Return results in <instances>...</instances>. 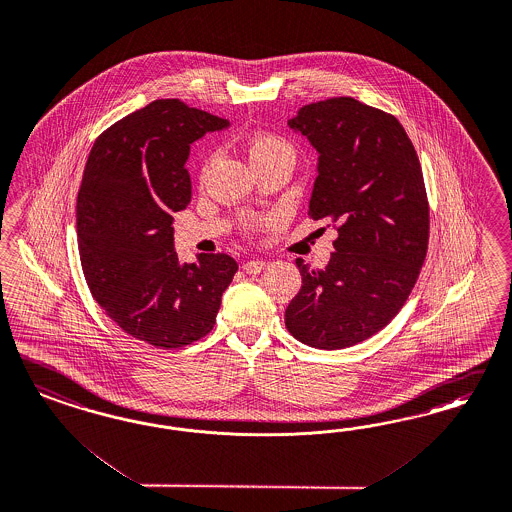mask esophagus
<instances>
[{
	"label": "esophagus",
	"instance_id": "esophagus-1",
	"mask_svg": "<svg viewBox=\"0 0 512 512\" xmlns=\"http://www.w3.org/2000/svg\"><path fill=\"white\" fill-rule=\"evenodd\" d=\"M242 268H244L246 274H259V272L265 270L266 261H263V259H251V261H246Z\"/></svg>",
	"mask_w": 512,
	"mask_h": 512
}]
</instances>
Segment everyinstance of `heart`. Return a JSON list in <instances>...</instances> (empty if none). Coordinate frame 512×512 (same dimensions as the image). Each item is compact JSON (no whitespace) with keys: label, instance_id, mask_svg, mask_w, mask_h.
<instances>
[{"label":"heart","instance_id":"1","mask_svg":"<svg viewBox=\"0 0 512 512\" xmlns=\"http://www.w3.org/2000/svg\"><path fill=\"white\" fill-rule=\"evenodd\" d=\"M247 160L259 162V160L272 159V157H285L293 160V149L287 141L280 140L276 136H255L247 141Z\"/></svg>","mask_w":512,"mask_h":512}]
</instances>
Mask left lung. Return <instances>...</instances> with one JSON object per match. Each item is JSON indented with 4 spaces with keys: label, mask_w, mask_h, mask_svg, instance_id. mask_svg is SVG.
Returning <instances> with one entry per match:
<instances>
[{
    "label": "left lung",
    "mask_w": 512,
    "mask_h": 512,
    "mask_svg": "<svg viewBox=\"0 0 512 512\" xmlns=\"http://www.w3.org/2000/svg\"><path fill=\"white\" fill-rule=\"evenodd\" d=\"M318 153L314 219L338 225L325 268L302 259V285L285 310L306 346L342 350L386 327L408 299L427 253L422 166L403 124L353 98L300 107L287 121Z\"/></svg>",
    "instance_id": "obj_1"
}]
</instances>
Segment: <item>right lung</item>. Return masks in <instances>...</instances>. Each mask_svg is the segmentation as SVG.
<instances>
[{"label": "right lung", "mask_w": 512, "mask_h": 512, "mask_svg": "<svg viewBox=\"0 0 512 512\" xmlns=\"http://www.w3.org/2000/svg\"><path fill=\"white\" fill-rule=\"evenodd\" d=\"M229 124L179 100H155L90 149L75 213L85 280L107 316L151 346L181 348L208 335L238 270L227 253L179 263L172 227V213L191 202V145Z\"/></svg>", "instance_id": "right-lung-1"}]
</instances>
